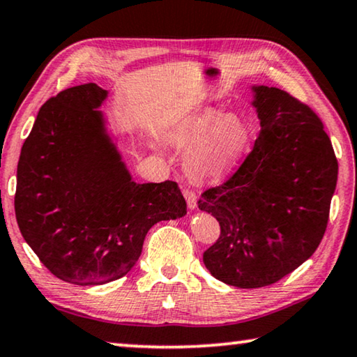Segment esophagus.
<instances>
[{"label":"esophagus","mask_w":357,"mask_h":357,"mask_svg":"<svg viewBox=\"0 0 357 357\" xmlns=\"http://www.w3.org/2000/svg\"><path fill=\"white\" fill-rule=\"evenodd\" d=\"M183 196H185L186 204H188L190 209H196L197 196L195 193V190H191V188H188V186H186V188H183Z\"/></svg>","instance_id":"1"}]
</instances>
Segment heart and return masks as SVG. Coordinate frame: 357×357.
Returning a JSON list of instances; mask_svg holds the SVG:
<instances>
[{
    "mask_svg": "<svg viewBox=\"0 0 357 357\" xmlns=\"http://www.w3.org/2000/svg\"><path fill=\"white\" fill-rule=\"evenodd\" d=\"M177 142L193 145L185 158V167L196 178L222 177L234 169L248 153L252 129L245 119L204 109L182 124Z\"/></svg>",
    "mask_w": 357,
    "mask_h": 357,
    "instance_id": "1",
    "label": "heart"
}]
</instances>
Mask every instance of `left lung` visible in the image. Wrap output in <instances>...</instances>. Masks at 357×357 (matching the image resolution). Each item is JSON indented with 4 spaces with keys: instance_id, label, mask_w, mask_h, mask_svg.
<instances>
[{
    "instance_id": "1",
    "label": "left lung",
    "mask_w": 357,
    "mask_h": 357,
    "mask_svg": "<svg viewBox=\"0 0 357 357\" xmlns=\"http://www.w3.org/2000/svg\"><path fill=\"white\" fill-rule=\"evenodd\" d=\"M260 132L243 164L202 191L201 211L220 223L202 260L213 278L241 289L281 281L324 238L338 162L319 116L278 87H254Z\"/></svg>"
}]
</instances>
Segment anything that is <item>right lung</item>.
Here are the masks:
<instances>
[{"mask_svg": "<svg viewBox=\"0 0 357 357\" xmlns=\"http://www.w3.org/2000/svg\"><path fill=\"white\" fill-rule=\"evenodd\" d=\"M94 83L46 100L20 151L15 218L54 276L100 286L128 274L153 225L186 213L178 185L135 183L103 132Z\"/></svg>", "mask_w": 357, "mask_h": 357, "instance_id": "add662e5", "label": "right lung"}]
</instances>
